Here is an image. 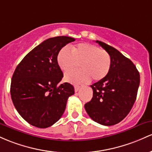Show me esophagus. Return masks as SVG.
I'll return each instance as SVG.
<instances>
[{
    "label": "esophagus",
    "instance_id": "34e87169",
    "mask_svg": "<svg viewBox=\"0 0 152 152\" xmlns=\"http://www.w3.org/2000/svg\"><path fill=\"white\" fill-rule=\"evenodd\" d=\"M74 88H75V91L77 92L78 90H80V87L79 85H75Z\"/></svg>",
    "mask_w": 152,
    "mask_h": 152
}]
</instances>
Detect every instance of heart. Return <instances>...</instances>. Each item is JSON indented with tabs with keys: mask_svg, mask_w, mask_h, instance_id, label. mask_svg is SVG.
<instances>
[{
	"mask_svg": "<svg viewBox=\"0 0 152 152\" xmlns=\"http://www.w3.org/2000/svg\"><path fill=\"white\" fill-rule=\"evenodd\" d=\"M57 63L61 69L67 72L77 67L81 69L66 73L64 79L69 83L77 84L101 80L106 77L111 66V59L106 51L88 43L78 44L72 48H63L57 56Z\"/></svg>",
	"mask_w": 152,
	"mask_h": 152,
	"instance_id": "b5f03b06",
	"label": "heart"
}]
</instances>
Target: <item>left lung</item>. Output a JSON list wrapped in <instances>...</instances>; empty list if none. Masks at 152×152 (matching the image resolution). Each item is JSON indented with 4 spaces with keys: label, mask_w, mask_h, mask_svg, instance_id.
<instances>
[{
    "label": "left lung",
    "mask_w": 152,
    "mask_h": 152,
    "mask_svg": "<svg viewBox=\"0 0 152 152\" xmlns=\"http://www.w3.org/2000/svg\"><path fill=\"white\" fill-rule=\"evenodd\" d=\"M96 42L109 54L111 66L105 77L90 85L93 95L85 108L94 121L113 126L121 121L132 108L140 75L134 63L116 49L100 41Z\"/></svg>",
    "instance_id": "obj_1"
}]
</instances>
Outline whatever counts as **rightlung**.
Returning a JSON list of instances; mask_svg holds the SVG:
<instances>
[{"instance_id":"1","label":"right lung","mask_w":152,"mask_h":152,"mask_svg":"<svg viewBox=\"0 0 152 152\" xmlns=\"http://www.w3.org/2000/svg\"><path fill=\"white\" fill-rule=\"evenodd\" d=\"M75 39L56 37L44 41L25 56L12 76L11 96L18 113L34 126L45 129L59 120L75 93L57 63L62 47Z\"/></svg>"}]
</instances>
